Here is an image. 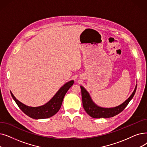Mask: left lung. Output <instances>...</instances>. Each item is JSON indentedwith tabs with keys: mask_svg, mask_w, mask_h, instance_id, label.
<instances>
[{
	"mask_svg": "<svg viewBox=\"0 0 147 147\" xmlns=\"http://www.w3.org/2000/svg\"><path fill=\"white\" fill-rule=\"evenodd\" d=\"M137 85L135 86L134 91L130 96V97L126 100L123 103L114 107L111 108H105L97 106L92 101L90 95L86 90L85 88L80 86L82 97V103L86 112L94 118H111L117 115L118 113L122 112L125 107L129 104L130 101L133 97L136 90Z\"/></svg>",
	"mask_w": 147,
	"mask_h": 147,
	"instance_id": "left-lung-1",
	"label": "left lung"
}]
</instances>
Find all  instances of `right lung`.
<instances>
[{
    "label": "right lung",
    "mask_w": 147,
    "mask_h": 147,
    "mask_svg": "<svg viewBox=\"0 0 147 147\" xmlns=\"http://www.w3.org/2000/svg\"><path fill=\"white\" fill-rule=\"evenodd\" d=\"M74 82L73 80L67 82L47 103L38 107H30L24 105L22 102L18 101L12 93L10 92L12 97L13 98L19 108L26 115L36 119H45L52 117L59 111L61 107L63 97L68 89L73 85Z\"/></svg>",
    "instance_id": "right-lung-1"
}]
</instances>
